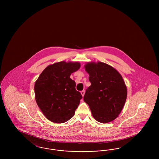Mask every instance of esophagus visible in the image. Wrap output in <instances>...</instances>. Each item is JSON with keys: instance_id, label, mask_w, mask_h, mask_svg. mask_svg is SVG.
Returning <instances> with one entry per match:
<instances>
[{"instance_id": "obj_1", "label": "esophagus", "mask_w": 159, "mask_h": 159, "mask_svg": "<svg viewBox=\"0 0 159 159\" xmlns=\"http://www.w3.org/2000/svg\"><path fill=\"white\" fill-rule=\"evenodd\" d=\"M80 93H81L82 95V96L83 97V96H84V91L83 90V91H81V92H80Z\"/></svg>"}]
</instances>
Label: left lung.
I'll use <instances>...</instances> for the list:
<instances>
[{
	"label": "left lung",
	"instance_id": "1",
	"mask_svg": "<svg viewBox=\"0 0 159 159\" xmlns=\"http://www.w3.org/2000/svg\"><path fill=\"white\" fill-rule=\"evenodd\" d=\"M84 68L91 85L86 91L84 101L97 121H113L121 113L127 97L126 86L121 75L102 62H88Z\"/></svg>",
	"mask_w": 159,
	"mask_h": 159
}]
</instances>
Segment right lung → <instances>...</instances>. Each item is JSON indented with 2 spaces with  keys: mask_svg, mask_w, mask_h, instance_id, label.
Returning <instances> with one entry per match:
<instances>
[{
  "mask_svg": "<svg viewBox=\"0 0 159 159\" xmlns=\"http://www.w3.org/2000/svg\"><path fill=\"white\" fill-rule=\"evenodd\" d=\"M80 67L78 62L61 61L48 66L38 77L34 88L36 101L49 120L62 123L74 116L82 96L70 76Z\"/></svg>",
  "mask_w": 159,
  "mask_h": 159,
  "instance_id": "1",
  "label": "right lung"
}]
</instances>
